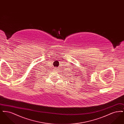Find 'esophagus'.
Segmentation results:
<instances>
[{"label":"esophagus","instance_id":"esophagus-1","mask_svg":"<svg viewBox=\"0 0 124 124\" xmlns=\"http://www.w3.org/2000/svg\"><path fill=\"white\" fill-rule=\"evenodd\" d=\"M59 68H57V67H55V68H54V70H55V71H59Z\"/></svg>","mask_w":124,"mask_h":124}]
</instances>
